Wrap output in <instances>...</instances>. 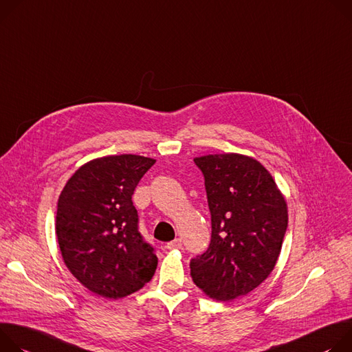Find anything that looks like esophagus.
Listing matches in <instances>:
<instances>
[{
	"mask_svg": "<svg viewBox=\"0 0 352 352\" xmlns=\"http://www.w3.org/2000/svg\"><path fill=\"white\" fill-rule=\"evenodd\" d=\"M182 246H183V243H182V239L176 238L175 241L169 242L166 248H168V249H170V250H175V249H182Z\"/></svg>",
	"mask_w": 352,
	"mask_h": 352,
	"instance_id": "34e87169",
	"label": "esophagus"
}]
</instances>
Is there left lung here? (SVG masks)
I'll return each mask as SVG.
<instances>
[{
  "instance_id": "1",
  "label": "left lung",
  "mask_w": 352,
  "mask_h": 352,
  "mask_svg": "<svg viewBox=\"0 0 352 352\" xmlns=\"http://www.w3.org/2000/svg\"><path fill=\"white\" fill-rule=\"evenodd\" d=\"M206 179L211 243L190 261L191 278L208 298L229 302L257 288L274 270L288 226L284 194L252 156L194 158Z\"/></svg>"
}]
</instances>
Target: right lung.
I'll return each mask as SVG.
<instances>
[{
    "instance_id": "add662e5",
    "label": "right lung",
    "mask_w": 352,
    "mask_h": 352,
    "mask_svg": "<svg viewBox=\"0 0 352 352\" xmlns=\"http://www.w3.org/2000/svg\"><path fill=\"white\" fill-rule=\"evenodd\" d=\"M155 162L133 153L102 156L76 169L60 194L56 233L64 264L96 295L124 298L155 274L158 257L140 235L131 200Z\"/></svg>"
}]
</instances>
